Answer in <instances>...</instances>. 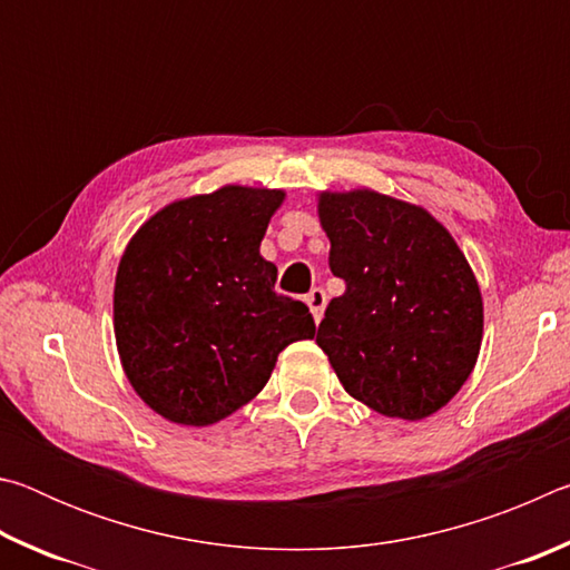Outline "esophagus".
<instances>
[{
	"instance_id": "1",
	"label": "esophagus",
	"mask_w": 570,
	"mask_h": 570,
	"mask_svg": "<svg viewBox=\"0 0 570 570\" xmlns=\"http://www.w3.org/2000/svg\"><path fill=\"white\" fill-rule=\"evenodd\" d=\"M306 304H308V308H312L314 320L322 322V314H324V308H326V292H324V288L314 286L312 292L306 294Z\"/></svg>"
}]
</instances>
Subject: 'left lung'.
Segmentation results:
<instances>
[{"label": "left lung", "mask_w": 570, "mask_h": 570, "mask_svg": "<svg viewBox=\"0 0 570 570\" xmlns=\"http://www.w3.org/2000/svg\"><path fill=\"white\" fill-rule=\"evenodd\" d=\"M330 268L346 284L316 344L354 400L422 420L478 362L482 298L455 238L428 210L374 190L322 193Z\"/></svg>", "instance_id": "left-lung-1"}]
</instances>
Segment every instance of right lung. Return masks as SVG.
Masks as SVG:
<instances>
[{
    "instance_id": "obj_1",
    "label": "right lung",
    "mask_w": 570,
    "mask_h": 570,
    "mask_svg": "<svg viewBox=\"0 0 570 570\" xmlns=\"http://www.w3.org/2000/svg\"><path fill=\"white\" fill-rule=\"evenodd\" d=\"M282 190L226 186L158 210L125 248L115 340L150 410L204 428L254 400L278 352L314 336L308 306L274 292L258 254Z\"/></svg>"
}]
</instances>
